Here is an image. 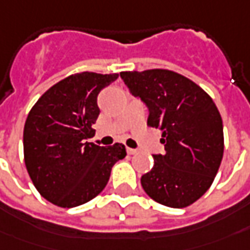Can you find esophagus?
Here are the masks:
<instances>
[{"label":"esophagus","mask_w":250,"mask_h":250,"mask_svg":"<svg viewBox=\"0 0 250 250\" xmlns=\"http://www.w3.org/2000/svg\"><path fill=\"white\" fill-rule=\"evenodd\" d=\"M126 151H128V154H129V155H135V154H137V149H133V148H128Z\"/></svg>","instance_id":"obj_1"}]
</instances>
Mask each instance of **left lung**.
<instances>
[{
	"instance_id": "8db88e82",
	"label": "left lung",
	"mask_w": 250,
	"mask_h": 250,
	"mask_svg": "<svg viewBox=\"0 0 250 250\" xmlns=\"http://www.w3.org/2000/svg\"><path fill=\"white\" fill-rule=\"evenodd\" d=\"M132 95L149 110L148 126L161 129L165 155L142 177L146 193L159 204L184 208L212 185L223 158V124L211 96L168 69L121 72Z\"/></svg>"
}]
</instances>
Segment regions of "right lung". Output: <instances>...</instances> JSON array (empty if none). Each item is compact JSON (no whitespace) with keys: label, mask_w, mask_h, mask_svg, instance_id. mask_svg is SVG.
<instances>
[{"label":"right lung","mask_w":250,"mask_h":250,"mask_svg":"<svg viewBox=\"0 0 250 250\" xmlns=\"http://www.w3.org/2000/svg\"><path fill=\"white\" fill-rule=\"evenodd\" d=\"M118 73L82 72L50 87L32 106L24 125V162L36 190L54 206L72 208L92 200L107 185L125 146L85 142L101 113L98 95Z\"/></svg>","instance_id":"right-lung-1"}]
</instances>
